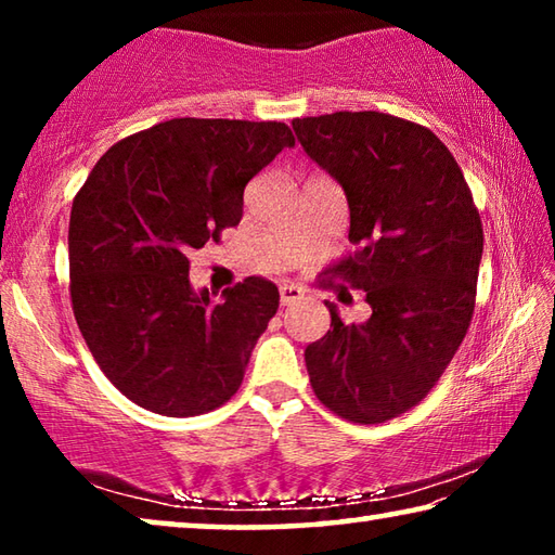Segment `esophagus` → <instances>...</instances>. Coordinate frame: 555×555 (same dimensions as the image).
Instances as JSON below:
<instances>
[{"mask_svg": "<svg viewBox=\"0 0 555 555\" xmlns=\"http://www.w3.org/2000/svg\"><path fill=\"white\" fill-rule=\"evenodd\" d=\"M279 298H281V306H291V304H296V300L304 298V288L296 284H281Z\"/></svg>", "mask_w": 555, "mask_h": 555, "instance_id": "34e87169", "label": "esophagus"}]
</instances>
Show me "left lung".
Wrapping results in <instances>:
<instances>
[{
  "mask_svg": "<svg viewBox=\"0 0 555 555\" xmlns=\"http://www.w3.org/2000/svg\"><path fill=\"white\" fill-rule=\"evenodd\" d=\"M300 146L343 185L354 251L327 269L364 291L372 315L340 321L306 347L311 387L352 424H384L416 406L473 321L482 220L448 146L424 125L384 112L294 119Z\"/></svg>",
  "mask_w": 555,
  "mask_h": 555,
  "instance_id": "8db88e82",
  "label": "left lung"
}]
</instances>
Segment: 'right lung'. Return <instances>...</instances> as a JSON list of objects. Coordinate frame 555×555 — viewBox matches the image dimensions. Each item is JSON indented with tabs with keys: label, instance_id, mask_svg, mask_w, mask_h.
I'll return each mask as SVG.
<instances>
[{
	"label": "right lung",
	"instance_id": "1",
	"mask_svg": "<svg viewBox=\"0 0 555 555\" xmlns=\"http://www.w3.org/2000/svg\"><path fill=\"white\" fill-rule=\"evenodd\" d=\"M296 139L284 121L168 119L121 139L75 195L68 230L75 321L129 401L185 418L237 393L279 308L269 279L195 294L191 251L242 220L244 185Z\"/></svg>",
	"mask_w": 555,
	"mask_h": 555
}]
</instances>
